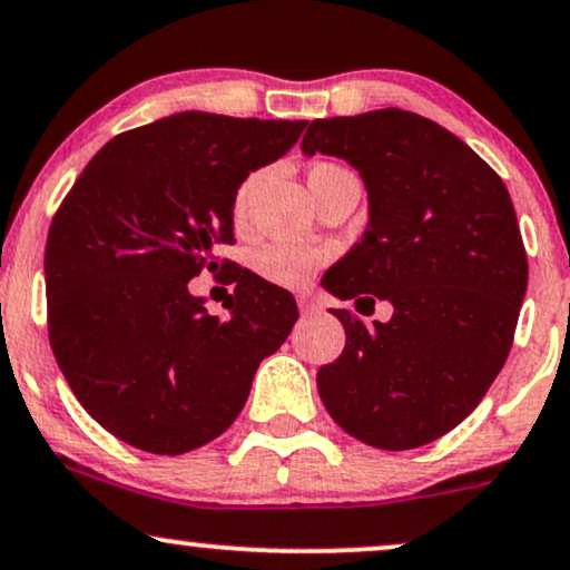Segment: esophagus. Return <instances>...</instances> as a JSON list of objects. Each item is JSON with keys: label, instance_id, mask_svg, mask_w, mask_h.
Listing matches in <instances>:
<instances>
[{"label": "esophagus", "instance_id": "34e87169", "mask_svg": "<svg viewBox=\"0 0 570 570\" xmlns=\"http://www.w3.org/2000/svg\"><path fill=\"white\" fill-rule=\"evenodd\" d=\"M297 305H299V311H303L305 315L313 313V311H318V303H315V297H311V294H299Z\"/></svg>", "mask_w": 570, "mask_h": 570}]
</instances>
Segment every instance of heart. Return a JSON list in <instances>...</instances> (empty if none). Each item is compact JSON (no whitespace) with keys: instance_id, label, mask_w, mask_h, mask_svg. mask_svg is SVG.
Instances as JSON below:
<instances>
[{"instance_id":"b5f03b06","label":"heart","mask_w":570,"mask_h":570,"mask_svg":"<svg viewBox=\"0 0 570 570\" xmlns=\"http://www.w3.org/2000/svg\"><path fill=\"white\" fill-rule=\"evenodd\" d=\"M332 173H342V169L334 167V164H315L311 169V175H332ZM252 188H255V177L246 180L242 185V190H238L236 196L238 217H244L246 207H249ZM326 257L328 252L318 249V246H307L297 242H271L259 246L255 257H252V265H255L259 276L271 281V284L297 289V286H305L307 281L315 276V271L326 263Z\"/></svg>"}]
</instances>
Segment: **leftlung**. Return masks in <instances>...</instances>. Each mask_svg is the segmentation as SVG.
Segmentation results:
<instances>
[{
    "label": "left lung",
    "instance_id": "8db88e82",
    "mask_svg": "<svg viewBox=\"0 0 570 570\" xmlns=\"http://www.w3.org/2000/svg\"><path fill=\"white\" fill-rule=\"evenodd\" d=\"M303 154L351 164L368 198L361 242L321 284L355 311L393 305L372 326L334 311L347 342L318 368L321 401L376 449L435 441L481 403L510 355L528 286L512 198L456 135L401 108L313 119Z\"/></svg>",
    "mask_w": 570,
    "mask_h": 570
}]
</instances>
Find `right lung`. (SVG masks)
Here are the masks:
<instances>
[{"label":"right lung","instance_id":"obj_1","mask_svg":"<svg viewBox=\"0 0 570 570\" xmlns=\"http://www.w3.org/2000/svg\"><path fill=\"white\" fill-rule=\"evenodd\" d=\"M305 125L164 116L108 140L60 204L45 249L50 345L81 406L119 441L167 456L209 443L289 337L299 313L281 286L236 267L230 315L217 318L188 281L233 242L242 183Z\"/></svg>","mask_w":570,"mask_h":570}]
</instances>
